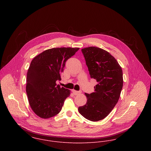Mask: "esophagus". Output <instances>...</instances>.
Wrapping results in <instances>:
<instances>
[{
  "mask_svg": "<svg viewBox=\"0 0 151 151\" xmlns=\"http://www.w3.org/2000/svg\"><path fill=\"white\" fill-rule=\"evenodd\" d=\"M73 93L75 95H77L80 93H81V92L80 91H76V90H73Z\"/></svg>",
  "mask_w": 151,
  "mask_h": 151,
  "instance_id": "obj_1",
  "label": "esophagus"
}]
</instances>
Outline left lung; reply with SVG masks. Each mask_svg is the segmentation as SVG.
Returning a JSON list of instances; mask_svg holds the SVG:
<instances>
[{
  "label": "left lung",
  "mask_w": 151,
  "mask_h": 151,
  "mask_svg": "<svg viewBox=\"0 0 151 151\" xmlns=\"http://www.w3.org/2000/svg\"><path fill=\"white\" fill-rule=\"evenodd\" d=\"M91 78L98 84L94 92L85 93L86 104L78 108L86 119L97 122L105 119L117 104L123 85L122 67L106 50L94 46L81 49Z\"/></svg>",
  "instance_id": "8db88e82"
}]
</instances>
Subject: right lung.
<instances>
[{
    "mask_svg": "<svg viewBox=\"0 0 151 151\" xmlns=\"http://www.w3.org/2000/svg\"><path fill=\"white\" fill-rule=\"evenodd\" d=\"M79 47H54L46 50L31 61L27 74L26 92L33 111L40 117L49 119L62 110L70 91L57 85L60 81L65 62Z\"/></svg>",
    "mask_w": 151,
    "mask_h": 151,
    "instance_id": "add662e5",
    "label": "right lung"
}]
</instances>
